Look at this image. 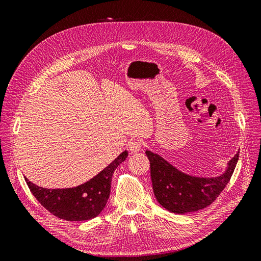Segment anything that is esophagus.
I'll use <instances>...</instances> for the list:
<instances>
[{"label":"esophagus","instance_id":"obj_1","mask_svg":"<svg viewBox=\"0 0 261 261\" xmlns=\"http://www.w3.org/2000/svg\"><path fill=\"white\" fill-rule=\"evenodd\" d=\"M127 146H128V149L130 150L132 152H139L140 150H141V143H140V140H139V139H136V138L130 139Z\"/></svg>","mask_w":261,"mask_h":261}]
</instances>
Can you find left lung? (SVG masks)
Masks as SVG:
<instances>
[{
    "label": "left lung",
    "mask_w": 261,
    "mask_h": 261,
    "mask_svg": "<svg viewBox=\"0 0 261 261\" xmlns=\"http://www.w3.org/2000/svg\"><path fill=\"white\" fill-rule=\"evenodd\" d=\"M146 154L155 198L162 207L174 213L200 210L215 201L230 181L240 156L238 152L232 158L224 174L201 178L184 174L151 151H146Z\"/></svg>",
    "instance_id": "left-lung-1"
}]
</instances>
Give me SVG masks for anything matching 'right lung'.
Listing matches in <instances>:
<instances>
[{
	"label": "right lung",
	"mask_w": 261,
	"mask_h": 261,
	"mask_svg": "<svg viewBox=\"0 0 261 261\" xmlns=\"http://www.w3.org/2000/svg\"><path fill=\"white\" fill-rule=\"evenodd\" d=\"M124 151L98 175L87 183L73 188L49 189L26 179L30 192L42 206L55 217L66 221H85L97 217L103 210L111 192L112 175L116 168L125 161Z\"/></svg>",
	"instance_id": "obj_1"
}]
</instances>
